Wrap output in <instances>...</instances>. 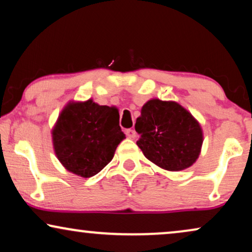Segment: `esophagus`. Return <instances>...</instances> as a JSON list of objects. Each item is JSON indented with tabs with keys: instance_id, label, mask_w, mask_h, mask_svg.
I'll return each instance as SVG.
<instances>
[{
	"instance_id": "34e87169",
	"label": "esophagus",
	"mask_w": 252,
	"mask_h": 252,
	"mask_svg": "<svg viewBox=\"0 0 252 252\" xmlns=\"http://www.w3.org/2000/svg\"><path fill=\"white\" fill-rule=\"evenodd\" d=\"M126 135H127V137H129V139H134V137H135V135H136V133H135V130H134V129L129 128V129H126Z\"/></svg>"
}]
</instances>
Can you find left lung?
Instances as JSON below:
<instances>
[{
	"label": "left lung",
	"instance_id": "left-lung-1",
	"mask_svg": "<svg viewBox=\"0 0 252 252\" xmlns=\"http://www.w3.org/2000/svg\"><path fill=\"white\" fill-rule=\"evenodd\" d=\"M136 144L144 156L167 171H181L195 163L203 143L202 128L175 102L150 99L136 119Z\"/></svg>",
	"mask_w": 252,
	"mask_h": 252
}]
</instances>
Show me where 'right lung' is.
Wrapping results in <instances>:
<instances>
[{
	"mask_svg": "<svg viewBox=\"0 0 252 252\" xmlns=\"http://www.w3.org/2000/svg\"><path fill=\"white\" fill-rule=\"evenodd\" d=\"M124 139L118 110L92 99L67 104L53 130L58 159L66 170L84 178L102 171Z\"/></svg>",
	"mask_w": 252,
	"mask_h": 252,
	"instance_id": "add662e5",
	"label": "right lung"
}]
</instances>
